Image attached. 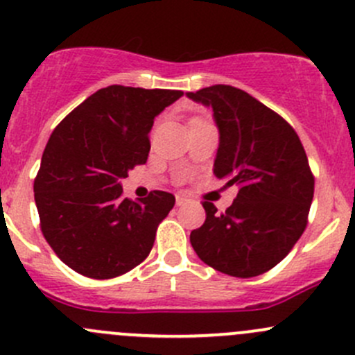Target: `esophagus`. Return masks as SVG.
Listing matches in <instances>:
<instances>
[{
  "label": "esophagus",
  "instance_id": "esophagus-1",
  "mask_svg": "<svg viewBox=\"0 0 355 355\" xmlns=\"http://www.w3.org/2000/svg\"><path fill=\"white\" fill-rule=\"evenodd\" d=\"M186 202H188V198H186V196H182V195L176 196V203L179 205V207H181V205H184Z\"/></svg>",
  "mask_w": 355,
  "mask_h": 355
}]
</instances>
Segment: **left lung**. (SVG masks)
Masks as SVG:
<instances>
[{
	"label": "left lung",
	"mask_w": 355,
	"mask_h": 355,
	"mask_svg": "<svg viewBox=\"0 0 355 355\" xmlns=\"http://www.w3.org/2000/svg\"><path fill=\"white\" fill-rule=\"evenodd\" d=\"M189 98L210 105L220 133L214 174L239 186L218 214L203 202L205 224L189 234L211 268L250 279L287 257L308 225L314 176L294 128L265 104L231 85H211Z\"/></svg>",
	"instance_id": "1"
}]
</instances>
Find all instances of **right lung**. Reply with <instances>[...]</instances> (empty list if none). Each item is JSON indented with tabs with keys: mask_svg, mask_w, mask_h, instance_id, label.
I'll return each mask as SVG.
<instances>
[{
	"mask_svg": "<svg viewBox=\"0 0 355 355\" xmlns=\"http://www.w3.org/2000/svg\"><path fill=\"white\" fill-rule=\"evenodd\" d=\"M181 96V90L109 85L54 128L34 198L44 237L71 270L114 279L148 257L176 198L155 189L131 202L119 181L147 162L153 119Z\"/></svg>",
	"mask_w": 355,
	"mask_h": 355,
	"instance_id": "right-lung-1",
	"label": "right lung"
}]
</instances>
